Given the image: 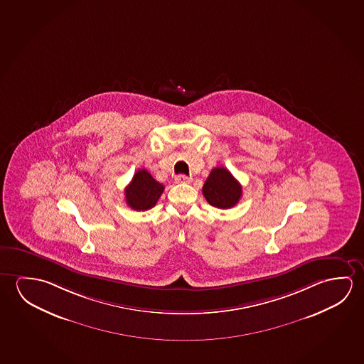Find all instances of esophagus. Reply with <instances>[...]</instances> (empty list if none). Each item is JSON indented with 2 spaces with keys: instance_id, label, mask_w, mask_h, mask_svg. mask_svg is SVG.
I'll return each mask as SVG.
<instances>
[{
  "instance_id": "1",
  "label": "esophagus",
  "mask_w": 364,
  "mask_h": 364,
  "mask_svg": "<svg viewBox=\"0 0 364 364\" xmlns=\"http://www.w3.org/2000/svg\"><path fill=\"white\" fill-rule=\"evenodd\" d=\"M176 183H190L192 178L191 177H187L185 174H178V176H176Z\"/></svg>"
}]
</instances>
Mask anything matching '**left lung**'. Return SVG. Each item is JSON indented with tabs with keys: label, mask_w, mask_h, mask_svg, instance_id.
Here are the masks:
<instances>
[{
	"label": "left lung",
	"mask_w": 364,
	"mask_h": 364,
	"mask_svg": "<svg viewBox=\"0 0 364 364\" xmlns=\"http://www.w3.org/2000/svg\"><path fill=\"white\" fill-rule=\"evenodd\" d=\"M242 192L240 183L224 167L214 168L202 187L206 201L218 208H234L240 200Z\"/></svg>",
	"instance_id": "1"
}]
</instances>
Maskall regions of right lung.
<instances>
[{
  "label": "right lung",
  "mask_w": 364,
  "mask_h": 364,
  "mask_svg": "<svg viewBox=\"0 0 364 364\" xmlns=\"http://www.w3.org/2000/svg\"><path fill=\"white\" fill-rule=\"evenodd\" d=\"M163 191L164 186L156 182L146 169H139L125 188L127 206L136 211L154 208Z\"/></svg>",
  "instance_id": "obj_1"
}]
</instances>
